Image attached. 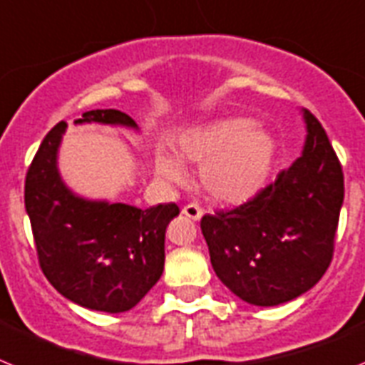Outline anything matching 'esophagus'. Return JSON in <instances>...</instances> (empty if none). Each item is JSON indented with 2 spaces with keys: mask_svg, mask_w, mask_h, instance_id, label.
I'll return each instance as SVG.
<instances>
[{
  "mask_svg": "<svg viewBox=\"0 0 365 365\" xmlns=\"http://www.w3.org/2000/svg\"><path fill=\"white\" fill-rule=\"evenodd\" d=\"M182 213L185 215L187 218H191V220H200V218L204 217V211H202V207H198L196 204L185 205V207L182 209Z\"/></svg>",
  "mask_w": 365,
  "mask_h": 365,
  "instance_id": "esophagus-1",
  "label": "esophagus"
}]
</instances>
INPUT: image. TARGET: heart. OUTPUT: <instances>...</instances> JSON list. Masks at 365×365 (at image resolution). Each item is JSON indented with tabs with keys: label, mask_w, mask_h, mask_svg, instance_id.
<instances>
[{
	"label": "heart",
	"mask_w": 365,
	"mask_h": 365,
	"mask_svg": "<svg viewBox=\"0 0 365 365\" xmlns=\"http://www.w3.org/2000/svg\"><path fill=\"white\" fill-rule=\"evenodd\" d=\"M173 154L158 150L154 169L163 182L182 185L183 163L200 165L202 191L220 205L252 202L268 183L277 158V141L270 130L252 117L230 115L189 126L173 138Z\"/></svg>",
	"instance_id": "heart-1"
}]
</instances>
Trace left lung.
<instances>
[{"label":"left lung","mask_w":365,"mask_h":365,"mask_svg":"<svg viewBox=\"0 0 365 365\" xmlns=\"http://www.w3.org/2000/svg\"><path fill=\"white\" fill-rule=\"evenodd\" d=\"M301 115V156L252 202L200 222L215 274L250 305L296 299L331 264L344 173L318 119L309 110Z\"/></svg>","instance_id":"1"}]
</instances>
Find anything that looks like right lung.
<instances>
[{
    "mask_svg": "<svg viewBox=\"0 0 365 365\" xmlns=\"http://www.w3.org/2000/svg\"><path fill=\"white\" fill-rule=\"evenodd\" d=\"M90 123L138 130L119 110H91L75 119V125ZM66 128L68 123L60 121L43 138L25 180V211L40 266L73 303L110 314L126 312L160 281L165 230L180 209L176 204L139 209L71 191L58 170Z\"/></svg>",
    "mask_w": 365,
    "mask_h": 365,
    "instance_id": "1",
    "label": "right lung"
}]
</instances>
